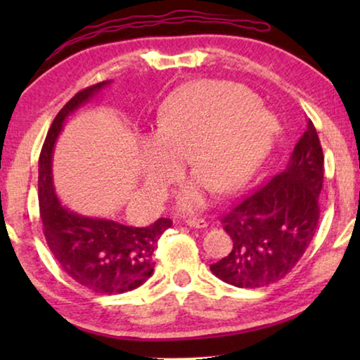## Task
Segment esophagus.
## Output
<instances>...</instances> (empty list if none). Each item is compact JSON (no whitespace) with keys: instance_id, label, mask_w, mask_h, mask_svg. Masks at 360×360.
<instances>
[{"instance_id":"esophagus-1","label":"esophagus","mask_w":360,"mask_h":360,"mask_svg":"<svg viewBox=\"0 0 360 360\" xmlns=\"http://www.w3.org/2000/svg\"><path fill=\"white\" fill-rule=\"evenodd\" d=\"M186 224L190 226V228H195V229H205L208 223H206V219L203 218H188L186 219Z\"/></svg>"}]
</instances>
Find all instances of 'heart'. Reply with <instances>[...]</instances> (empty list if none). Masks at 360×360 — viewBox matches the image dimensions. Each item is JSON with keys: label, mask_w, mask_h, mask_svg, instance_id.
Here are the masks:
<instances>
[{"label": "heart", "mask_w": 360, "mask_h": 360, "mask_svg": "<svg viewBox=\"0 0 360 360\" xmlns=\"http://www.w3.org/2000/svg\"><path fill=\"white\" fill-rule=\"evenodd\" d=\"M277 120L257 96L231 82L205 80L185 88L159 117L146 142V184L160 193L186 157L195 180L181 190L184 210H198L216 186L233 191L244 185L272 149Z\"/></svg>", "instance_id": "1"}]
</instances>
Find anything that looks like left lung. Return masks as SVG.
<instances>
[{"label":"left lung","mask_w":360,"mask_h":360,"mask_svg":"<svg viewBox=\"0 0 360 360\" xmlns=\"http://www.w3.org/2000/svg\"><path fill=\"white\" fill-rule=\"evenodd\" d=\"M323 165L318 132L308 120L285 170L223 216L233 249L210 265L211 272L238 288L267 287L292 272L316 233Z\"/></svg>","instance_id":"obj_1"}]
</instances>
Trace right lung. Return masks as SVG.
I'll list each match as a JSON object with an SVG mask.
<instances>
[{"label":"right lung","instance_id":"1","mask_svg":"<svg viewBox=\"0 0 360 360\" xmlns=\"http://www.w3.org/2000/svg\"><path fill=\"white\" fill-rule=\"evenodd\" d=\"M106 85L110 82L78 91L53 120L39 157V208L47 245L60 267L91 292L116 295L141 287L154 274L152 254L172 221L159 218L146 228H134L111 219L77 214L57 198L52 154L63 122Z\"/></svg>","mask_w":360,"mask_h":360}]
</instances>
